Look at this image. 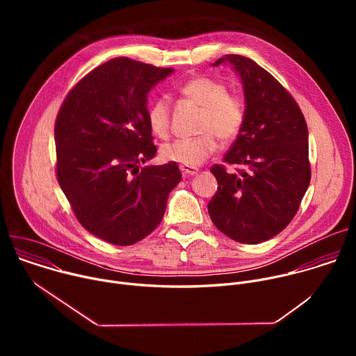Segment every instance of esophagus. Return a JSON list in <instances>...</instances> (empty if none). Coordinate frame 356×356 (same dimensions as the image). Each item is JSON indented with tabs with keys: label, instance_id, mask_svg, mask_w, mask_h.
Wrapping results in <instances>:
<instances>
[{
	"label": "esophagus",
	"instance_id": "34e87169",
	"mask_svg": "<svg viewBox=\"0 0 356 356\" xmlns=\"http://www.w3.org/2000/svg\"><path fill=\"white\" fill-rule=\"evenodd\" d=\"M180 170H181V173H183L184 177L194 176V175L198 172L197 168H191V166H180Z\"/></svg>",
	"mask_w": 356,
	"mask_h": 356
}]
</instances>
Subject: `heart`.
Masks as SVG:
<instances>
[{
	"label": "heart",
	"mask_w": 356,
	"mask_h": 356,
	"mask_svg": "<svg viewBox=\"0 0 356 356\" xmlns=\"http://www.w3.org/2000/svg\"><path fill=\"white\" fill-rule=\"evenodd\" d=\"M179 91L202 107L200 117L202 134L163 145L161 155L166 162L194 168L216 154L220 146L217 135L224 140H232L239 135L245 122V107L238 95L228 92L224 83L210 77L190 79ZM147 122L155 135L161 138L169 135L170 106L165 97L152 101L147 107Z\"/></svg>",
	"instance_id": "obj_1"
}]
</instances>
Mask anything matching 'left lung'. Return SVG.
<instances>
[{"label": "left lung", "instance_id": "obj_1", "mask_svg": "<svg viewBox=\"0 0 356 356\" xmlns=\"http://www.w3.org/2000/svg\"><path fill=\"white\" fill-rule=\"evenodd\" d=\"M221 63L239 74L245 95V122L224 162L245 169H210L218 190L209 214L222 234L253 245L282 232L300 207L312 179L309 129L294 98L269 72L241 55H225L213 66Z\"/></svg>", "mask_w": 356, "mask_h": 356}]
</instances>
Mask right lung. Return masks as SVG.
Here are the masks:
<instances>
[{
  "label": "right lung",
  "mask_w": 356,
  "mask_h": 356,
  "mask_svg": "<svg viewBox=\"0 0 356 356\" xmlns=\"http://www.w3.org/2000/svg\"><path fill=\"white\" fill-rule=\"evenodd\" d=\"M172 73L115 58L84 76L59 110L58 181L79 222L113 245L136 243L154 231L180 183L175 162L138 168L156 155L147 92Z\"/></svg>",
  "instance_id": "1"
}]
</instances>
